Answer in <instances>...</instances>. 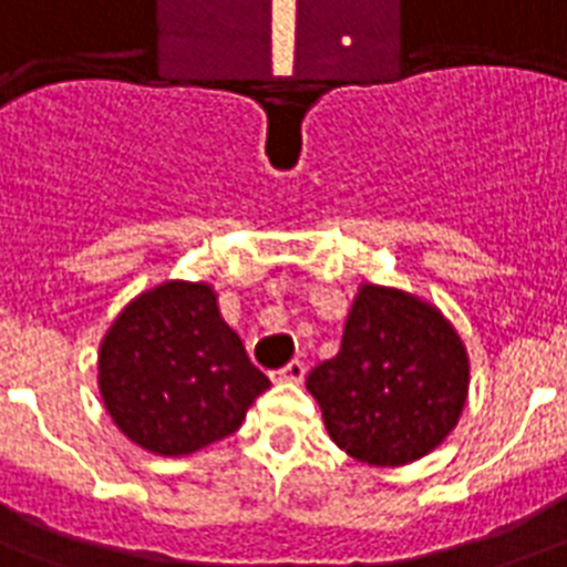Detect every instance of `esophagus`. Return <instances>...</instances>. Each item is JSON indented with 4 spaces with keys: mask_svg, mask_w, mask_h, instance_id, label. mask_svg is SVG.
<instances>
[{
    "mask_svg": "<svg viewBox=\"0 0 567 567\" xmlns=\"http://www.w3.org/2000/svg\"><path fill=\"white\" fill-rule=\"evenodd\" d=\"M302 377H306V362H300V359H293V362L285 364L282 371L274 373L276 382H302Z\"/></svg>",
    "mask_w": 567,
    "mask_h": 567,
    "instance_id": "obj_1",
    "label": "esophagus"
}]
</instances>
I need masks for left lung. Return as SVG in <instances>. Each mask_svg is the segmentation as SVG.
Masks as SVG:
<instances>
[{
  "label": "left lung",
  "instance_id": "1",
  "mask_svg": "<svg viewBox=\"0 0 567 567\" xmlns=\"http://www.w3.org/2000/svg\"><path fill=\"white\" fill-rule=\"evenodd\" d=\"M467 382L465 344L435 306L362 285L341 350L309 373L306 388L338 447L368 465L394 467L447 439L465 409Z\"/></svg>",
  "mask_w": 567,
  "mask_h": 567
}]
</instances>
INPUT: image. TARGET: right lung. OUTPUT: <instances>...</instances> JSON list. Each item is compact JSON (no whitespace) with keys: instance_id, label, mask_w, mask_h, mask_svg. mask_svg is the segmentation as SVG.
I'll return each mask as SVG.
<instances>
[{"instance_id":"right-lung-1","label":"right lung","mask_w":567,"mask_h":567,"mask_svg":"<svg viewBox=\"0 0 567 567\" xmlns=\"http://www.w3.org/2000/svg\"><path fill=\"white\" fill-rule=\"evenodd\" d=\"M267 388L205 282L141 293L102 338V403L126 439L158 456H188L231 435Z\"/></svg>"}]
</instances>
